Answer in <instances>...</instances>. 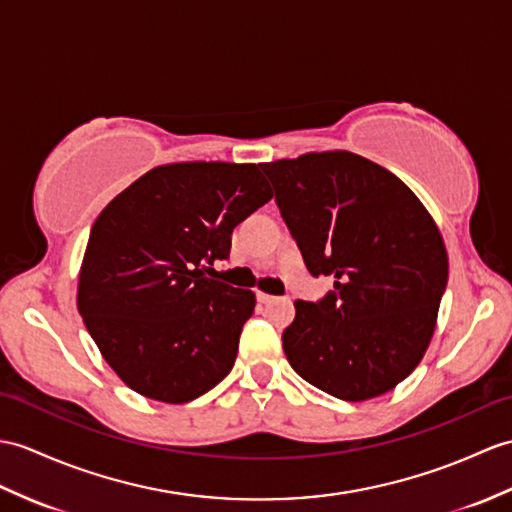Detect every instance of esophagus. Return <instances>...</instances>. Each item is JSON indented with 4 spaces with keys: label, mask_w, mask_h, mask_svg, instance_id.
Wrapping results in <instances>:
<instances>
[{
    "label": "esophagus",
    "mask_w": 512,
    "mask_h": 512,
    "mask_svg": "<svg viewBox=\"0 0 512 512\" xmlns=\"http://www.w3.org/2000/svg\"><path fill=\"white\" fill-rule=\"evenodd\" d=\"M257 299H259V303H264V305H268V303H275V301H277V296H272V294H266V292H257Z\"/></svg>",
    "instance_id": "1"
}]
</instances>
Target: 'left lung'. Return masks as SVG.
Segmentation results:
<instances>
[{"label": "left lung", "instance_id": "8db88e82", "mask_svg": "<svg viewBox=\"0 0 512 512\" xmlns=\"http://www.w3.org/2000/svg\"><path fill=\"white\" fill-rule=\"evenodd\" d=\"M261 170L307 270L336 279L320 301L294 303L285 358L327 395H384L421 362L447 288V251L432 216L395 174L347 150Z\"/></svg>", "mask_w": 512, "mask_h": 512}]
</instances>
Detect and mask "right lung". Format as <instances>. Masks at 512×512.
<instances>
[{"label": "right lung", "instance_id": "1", "mask_svg": "<svg viewBox=\"0 0 512 512\" xmlns=\"http://www.w3.org/2000/svg\"><path fill=\"white\" fill-rule=\"evenodd\" d=\"M272 198L255 163L159 165L93 222L78 312L139 395L187 403L231 373L255 294L213 279L233 229Z\"/></svg>", "mask_w": 512, "mask_h": 512}]
</instances>
